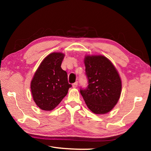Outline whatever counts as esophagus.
<instances>
[{"label":"esophagus","mask_w":151,"mask_h":151,"mask_svg":"<svg viewBox=\"0 0 151 151\" xmlns=\"http://www.w3.org/2000/svg\"><path fill=\"white\" fill-rule=\"evenodd\" d=\"M77 85H78V82H75V83H74L73 84V88H76V86H77Z\"/></svg>","instance_id":"obj_1"}]
</instances>
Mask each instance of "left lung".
Listing matches in <instances>:
<instances>
[{
    "label": "left lung",
    "instance_id": "1",
    "mask_svg": "<svg viewBox=\"0 0 151 151\" xmlns=\"http://www.w3.org/2000/svg\"><path fill=\"white\" fill-rule=\"evenodd\" d=\"M85 75L88 85L80 93L88 108L95 114H105L116 105L121 93L118 72L104 56H86Z\"/></svg>",
    "mask_w": 151,
    "mask_h": 151
}]
</instances>
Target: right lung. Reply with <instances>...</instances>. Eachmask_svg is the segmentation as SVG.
<instances>
[{"label": "right lung", "mask_w": 151, "mask_h": 151, "mask_svg": "<svg viewBox=\"0 0 151 151\" xmlns=\"http://www.w3.org/2000/svg\"><path fill=\"white\" fill-rule=\"evenodd\" d=\"M64 54L53 52L40 64L30 84L33 99L44 111L54 109L72 85L68 83L67 73L61 68Z\"/></svg>", "instance_id": "1"}]
</instances>
